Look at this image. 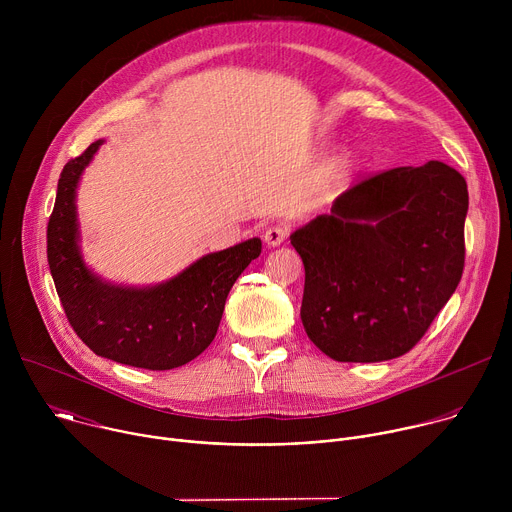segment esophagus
I'll use <instances>...</instances> for the list:
<instances>
[{"label":"esophagus","mask_w":512,"mask_h":512,"mask_svg":"<svg viewBox=\"0 0 512 512\" xmlns=\"http://www.w3.org/2000/svg\"><path fill=\"white\" fill-rule=\"evenodd\" d=\"M267 247H279L287 239V229L285 227H269L263 235Z\"/></svg>","instance_id":"esophagus-1"}]
</instances>
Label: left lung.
<instances>
[{
  "mask_svg": "<svg viewBox=\"0 0 512 512\" xmlns=\"http://www.w3.org/2000/svg\"><path fill=\"white\" fill-rule=\"evenodd\" d=\"M466 212L464 176L437 160L342 192L289 235L306 269L308 338L338 362L409 352L462 279Z\"/></svg>",
  "mask_w": 512,
  "mask_h": 512,
  "instance_id": "1",
  "label": "left lung"
}]
</instances>
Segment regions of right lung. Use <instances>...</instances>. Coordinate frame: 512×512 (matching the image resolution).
Returning <instances> with one entry per match:
<instances>
[{
  "instance_id": "obj_1",
  "label": "right lung",
  "mask_w": 512,
  "mask_h": 512,
  "mask_svg": "<svg viewBox=\"0 0 512 512\" xmlns=\"http://www.w3.org/2000/svg\"><path fill=\"white\" fill-rule=\"evenodd\" d=\"M105 139H97L58 180L48 221V265L77 336L99 356L148 371H170L196 358L214 340L229 291L259 257L253 237L202 255L156 285H121L97 275L83 259L77 188Z\"/></svg>"
}]
</instances>
